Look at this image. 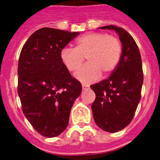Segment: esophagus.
<instances>
[{"label":"esophagus","instance_id":"esophagus-1","mask_svg":"<svg viewBox=\"0 0 160 160\" xmlns=\"http://www.w3.org/2000/svg\"><path fill=\"white\" fill-rule=\"evenodd\" d=\"M82 90H87V89H89V86L82 84Z\"/></svg>","mask_w":160,"mask_h":160}]
</instances>
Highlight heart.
<instances>
[{
  "label": "heart",
  "mask_w": 160,
  "mask_h": 160,
  "mask_svg": "<svg viewBox=\"0 0 160 160\" xmlns=\"http://www.w3.org/2000/svg\"><path fill=\"white\" fill-rule=\"evenodd\" d=\"M121 42L116 37L104 32H88L78 38L75 48L66 47L61 51V60L70 72L78 70L87 56L88 63L75 74L84 84L97 81L102 72L107 74L115 69L121 56Z\"/></svg>",
  "instance_id": "b5f03b06"
}]
</instances>
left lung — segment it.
I'll use <instances>...</instances> for the list:
<instances>
[{"mask_svg": "<svg viewBox=\"0 0 160 160\" xmlns=\"http://www.w3.org/2000/svg\"><path fill=\"white\" fill-rule=\"evenodd\" d=\"M99 29L115 31L122 43L121 58L112 74L90 86L96 94L91 106L94 122L103 131L114 133L129 125L140 101L142 59L136 42L125 29L115 25Z\"/></svg>", "mask_w": 160, "mask_h": 160, "instance_id": "obj_1", "label": "left lung"}]
</instances>
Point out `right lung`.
Here are the masks:
<instances>
[{
  "label": "right lung",
  "instance_id": "obj_1",
  "mask_svg": "<svg viewBox=\"0 0 160 160\" xmlns=\"http://www.w3.org/2000/svg\"><path fill=\"white\" fill-rule=\"evenodd\" d=\"M78 32L42 28L25 42L18 61V92L22 111L32 128L45 137L67 128L82 85L61 60V51Z\"/></svg>",
  "mask_w": 160,
  "mask_h": 160
}]
</instances>
